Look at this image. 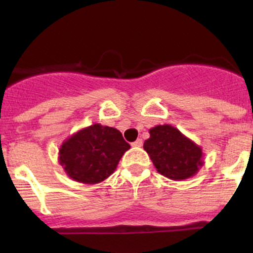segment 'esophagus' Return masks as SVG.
I'll return each instance as SVG.
<instances>
[{"label": "esophagus", "mask_w": 253, "mask_h": 253, "mask_svg": "<svg viewBox=\"0 0 253 253\" xmlns=\"http://www.w3.org/2000/svg\"><path fill=\"white\" fill-rule=\"evenodd\" d=\"M133 147H141L143 146V140L141 139H136L134 143H132Z\"/></svg>", "instance_id": "esophagus-1"}]
</instances>
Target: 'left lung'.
<instances>
[{
  "mask_svg": "<svg viewBox=\"0 0 253 253\" xmlns=\"http://www.w3.org/2000/svg\"><path fill=\"white\" fill-rule=\"evenodd\" d=\"M144 150L161 175L183 181L196 175L203 165L202 149L171 125H158L149 130Z\"/></svg>",
  "mask_w": 253,
  "mask_h": 253,
  "instance_id": "1",
  "label": "left lung"
}]
</instances>
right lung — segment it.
<instances>
[{"label": "right lung", "mask_w": 253, "mask_h": 253, "mask_svg": "<svg viewBox=\"0 0 253 253\" xmlns=\"http://www.w3.org/2000/svg\"><path fill=\"white\" fill-rule=\"evenodd\" d=\"M129 149L120 130L94 124L63 141L58 162L74 181L97 184L114 172L121 157Z\"/></svg>", "instance_id": "1"}]
</instances>
